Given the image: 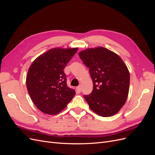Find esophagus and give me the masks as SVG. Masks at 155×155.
<instances>
[{
	"label": "esophagus",
	"mask_w": 155,
	"mask_h": 155,
	"mask_svg": "<svg viewBox=\"0 0 155 155\" xmlns=\"http://www.w3.org/2000/svg\"><path fill=\"white\" fill-rule=\"evenodd\" d=\"M76 89H77V91L79 92H80L81 91V86H78V87H76Z\"/></svg>",
	"instance_id": "obj_1"
}]
</instances>
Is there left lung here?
Here are the masks:
<instances>
[{
	"label": "left lung",
	"mask_w": 155,
	"mask_h": 155,
	"mask_svg": "<svg viewBox=\"0 0 155 155\" xmlns=\"http://www.w3.org/2000/svg\"><path fill=\"white\" fill-rule=\"evenodd\" d=\"M79 55L89 68L94 83L92 93L84 96L89 107L102 117L117 114L129 91L130 74L122 59L102 46L82 50Z\"/></svg>",
	"instance_id": "8db88e82"
}]
</instances>
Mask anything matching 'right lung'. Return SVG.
Wrapping results in <instances>:
<instances>
[{
    "label": "right lung",
    "instance_id": "obj_1",
    "mask_svg": "<svg viewBox=\"0 0 155 155\" xmlns=\"http://www.w3.org/2000/svg\"><path fill=\"white\" fill-rule=\"evenodd\" d=\"M78 48H55L38 56L26 75L28 92L37 109L55 115L66 107L76 94L67 86L63 70Z\"/></svg>",
    "mask_w": 155,
    "mask_h": 155
}]
</instances>
